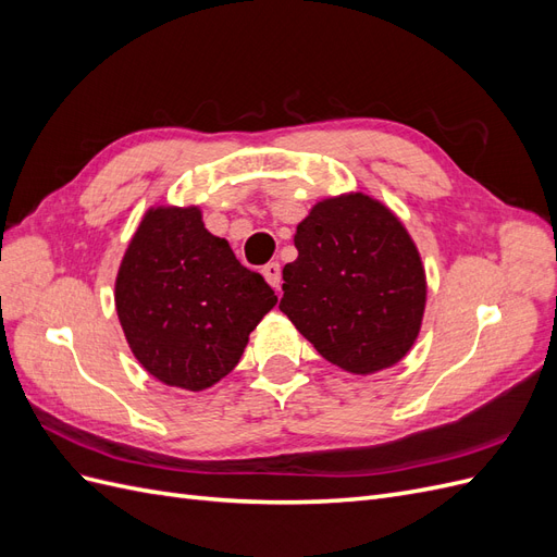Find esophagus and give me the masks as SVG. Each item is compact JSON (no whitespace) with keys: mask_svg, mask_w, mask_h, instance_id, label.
<instances>
[{"mask_svg":"<svg viewBox=\"0 0 557 557\" xmlns=\"http://www.w3.org/2000/svg\"><path fill=\"white\" fill-rule=\"evenodd\" d=\"M262 276L267 278V283L272 285L276 293H281V264L278 262H267L262 267Z\"/></svg>","mask_w":557,"mask_h":557,"instance_id":"1","label":"esophagus"}]
</instances>
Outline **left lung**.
<instances>
[{
  "label": "left lung",
  "instance_id": "left-lung-1",
  "mask_svg": "<svg viewBox=\"0 0 557 557\" xmlns=\"http://www.w3.org/2000/svg\"><path fill=\"white\" fill-rule=\"evenodd\" d=\"M278 309L350 374H374L411 350L425 313V269L399 218L362 193L318 201L297 225Z\"/></svg>",
  "mask_w": 557,
  "mask_h": 557
}]
</instances>
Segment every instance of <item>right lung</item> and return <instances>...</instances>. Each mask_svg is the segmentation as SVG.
Masks as SVG:
<instances>
[{"label":"right lung","instance_id":"1","mask_svg":"<svg viewBox=\"0 0 557 557\" xmlns=\"http://www.w3.org/2000/svg\"><path fill=\"white\" fill-rule=\"evenodd\" d=\"M278 297L197 207H153L125 250L115 311L148 374L199 393L227 376Z\"/></svg>","mask_w":557,"mask_h":557}]
</instances>
